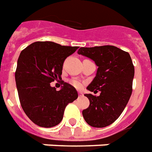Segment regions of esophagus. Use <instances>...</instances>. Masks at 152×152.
Instances as JSON below:
<instances>
[{
    "label": "esophagus",
    "instance_id": "obj_1",
    "mask_svg": "<svg viewBox=\"0 0 152 152\" xmlns=\"http://www.w3.org/2000/svg\"><path fill=\"white\" fill-rule=\"evenodd\" d=\"M78 96H83V92H81V91H78Z\"/></svg>",
    "mask_w": 152,
    "mask_h": 152
}]
</instances>
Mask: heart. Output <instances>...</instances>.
Returning <instances> with one entry per match:
<instances>
[{"instance_id":"obj_1","label":"heart","mask_w":152,"mask_h":152,"mask_svg":"<svg viewBox=\"0 0 152 152\" xmlns=\"http://www.w3.org/2000/svg\"><path fill=\"white\" fill-rule=\"evenodd\" d=\"M71 84L74 86L76 88H80L82 87V83L78 80H76V79H73L70 81Z\"/></svg>"}]
</instances>
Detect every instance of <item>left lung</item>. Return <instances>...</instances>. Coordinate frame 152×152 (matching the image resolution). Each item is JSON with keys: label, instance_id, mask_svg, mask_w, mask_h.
<instances>
[{"label": "left lung", "instance_id": "left-lung-1", "mask_svg": "<svg viewBox=\"0 0 152 152\" xmlns=\"http://www.w3.org/2000/svg\"><path fill=\"white\" fill-rule=\"evenodd\" d=\"M78 53L91 59L98 66L88 90L100 96L85 94L90 105L83 110L85 121L91 127L104 128L122 114L133 91L134 66L130 55L114 46L81 47Z\"/></svg>", "mask_w": 152, "mask_h": 152}]
</instances>
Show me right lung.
I'll use <instances>...</instances> for the list:
<instances>
[{
    "instance_id": "right-lung-1",
    "label": "right lung",
    "mask_w": 152,
    "mask_h": 152,
    "mask_svg": "<svg viewBox=\"0 0 152 152\" xmlns=\"http://www.w3.org/2000/svg\"><path fill=\"white\" fill-rule=\"evenodd\" d=\"M78 47L53 42H36L21 51L15 71L19 102L35 124L51 128L59 124L69 103L78 98L76 89L67 83L60 91L50 83L61 78L64 60Z\"/></svg>"
}]
</instances>
